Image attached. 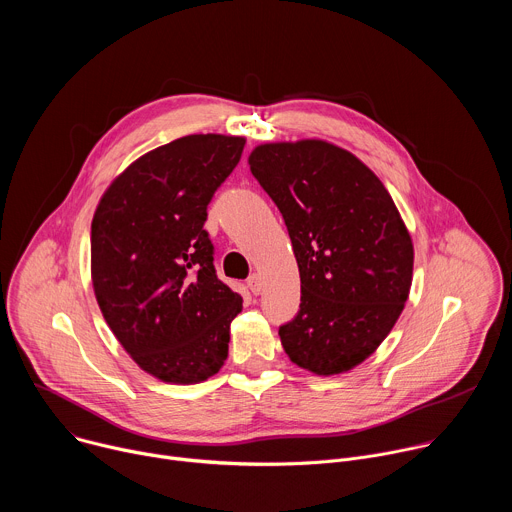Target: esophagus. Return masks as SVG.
Wrapping results in <instances>:
<instances>
[{"label": "esophagus", "instance_id": "34e87169", "mask_svg": "<svg viewBox=\"0 0 512 512\" xmlns=\"http://www.w3.org/2000/svg\"><path fill=\"white\" fill-rule=\"evenodd\" d=\"M247 287L251 289V294H253V296H259L261 291H263V279H261V275L253 273V275L247 279Z\"/></svg>", "mask_w": 512, "mask_h": 512}]
</instances>
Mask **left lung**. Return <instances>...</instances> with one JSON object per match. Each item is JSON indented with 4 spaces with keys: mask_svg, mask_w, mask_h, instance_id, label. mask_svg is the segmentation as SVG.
Here are the masks:
<instances>
[{
    "mask_svg": "<svg viewBox=\"0 0 512 512\" xmlns=\"http://www.w3.org/2000/svg\"><path fill=\"white\" fill-rule=\"evenodd\" d=\"M249 166L283 216L300 269L302 304L279 328L283 350L314 375L346 373L405 308L411 235L375 172L334 143H261Z\"/></svg>",
    "mask_w": 512,
    "mask_h": 512,
    "instance_id": "left-lung-1",
    "label": "left lung"
}]
</instances>
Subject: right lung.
I'll list each match as a JSON object with an SVG mask.
<instances>
[{
    "label": "right lung",
    "instance_id": "obj_1",
    "mask_svg": "<svg viewBox=\"0 0 512 512\" xmlns=\"http://www.w3.org/2000/svg\"><path fill=\"white\" fill-rule=\"evenodd\" d=\"M245 137L198 133L143 154L105 190L91 225V277L111 332L139 369L194 385L221 371L243 298L216 277L206 206Z\"/></svg>",
    "mask_w": 512,
    "mask_h": 512
}]
</instances>
